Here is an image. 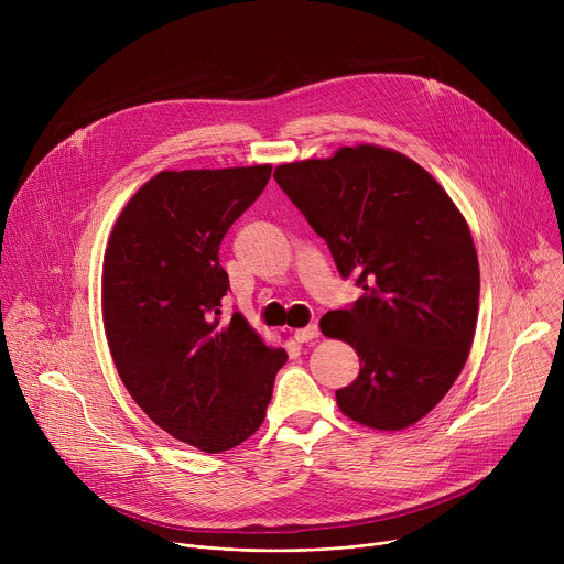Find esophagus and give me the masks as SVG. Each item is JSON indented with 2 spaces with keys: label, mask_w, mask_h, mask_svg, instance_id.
Here are the masks:
<instances>
[{
  "label": "esophagus",
  "mask_w": 564,
  "mask_h": 564,
  "mask_svg": "<svg viewBox=\"0 0 564 564\" xmlns=\"http://www.w3.org/2000/svg\"><path fill=\"white\" fill-rule=\"evenodd\" d=\"M316 337H318V328H316V324L305 326V328H299V330L294 333V339H296L299 344H307V341H312V339H316Z\"/></svg>",
  "instance_id": "obj_1"
}]
</instances>
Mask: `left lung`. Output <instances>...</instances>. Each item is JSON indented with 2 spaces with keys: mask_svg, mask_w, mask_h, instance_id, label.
Listing matches in <instances>:
<instances>
[{
  "mask_svg": "<svg viewBox=\"0 0 564 564\" xmlns=\"http://www.w3.org/2000/svg\"><path fill=\"white\" fill-rule=\"evenodd\" d=\"M364 296L318 328L350 344L359 377L337 406L375 431L426 417L459 377L475 337L479 265L466 218L413 158L379 144L339 147L274 170Z\"/></svg>",
  "mask_w": 564,
  "mask_h": 564,
  "instance_id": "left-lung-1",
  "label": "left lung"
}]
</instances>
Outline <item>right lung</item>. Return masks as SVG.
<instances>
[{"label":"right lung","instance_id":"obj_1","mask_svg":"<svg viewBox=\"0 0 564 564\" xmlns=\"http://www.w3.org/2000/svg\"><path fill=\"white\" fill-rule=\"evenodd\" d=\"M272 165L165 170L122 207L102 263V324L116 370L153 424L205 453L254 435L285 348L220 316L218 246Z\"/></svg>","mask_w":564,"mask_h":564}]
</instances>
